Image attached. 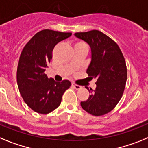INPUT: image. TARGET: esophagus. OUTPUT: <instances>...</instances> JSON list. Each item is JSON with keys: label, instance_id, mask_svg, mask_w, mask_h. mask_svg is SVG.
I'll list each match as a JSON object with an SVG mask.
<instances>
[{"label": "esophagus", "instance_id": "esophagus-1", "mask_svg": "<svg viewBox=\"0 0 148 148\" xmlns=\"http://www.w3.org/2000/svg\"><path fill=\"white\" fill-rule=\"evenodd\" d=\"M71 86L77 90L80 89V88H81V86H79V85H76L75 83H72V84H71Z\"/></svg>", "mask_w": 148, "mask_h": 148}]
</instances>
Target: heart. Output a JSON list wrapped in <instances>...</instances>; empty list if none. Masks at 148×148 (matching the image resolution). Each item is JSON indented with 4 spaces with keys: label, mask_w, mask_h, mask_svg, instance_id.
I'll return each mask as SVG.
<instances>
[{
    "label": "heart",
    "mask_w": 148,
    "mask_h": 148,
    "mask_svg": "<svg viewBox=\"0 0 148 148\" xmlns=\"http://www.w3.org/2000/svg\"><path fill=\"white\" fill-rule=\"evenodd\" d=\"M74 47H86V45L83 42H77L75 44Z\"/></svg>",
    "instance_id": "obj_1"
}]
</instances>
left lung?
<instances>
[{"label":"left lung","mask_w":148,"mask_h":148,"mask_svg":"<svg viewBox=\"0 0 148 148\" xmlns=\"http://www.w3.org/2000/svg\"><path fill=\"white\" fill-rule=\"evenodd\" d=\"M91 48V62L86 73L91 79H97L91 95L80 103L82 108L91 115L100 116L115 108L124 93L127 77L126 62L119 45L102 32L94 29L74 33Z\"/></svg>","instance_id":"obj_1"}]
</instances>
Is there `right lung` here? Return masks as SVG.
Listing matches in <instances>:
<instances>
[{"mask_svg": "<svg viewBox=\"0 0 148 148\" xmlns=\"http://www.w3.org/2000/svg\"><path fill=\"white\" fill-rule=\"evenodd\" d=\"M71 36V33L43 29L27 43L21 53L18 86L24 102L33 111L41 114L53 111L61 103L65 90L71 86L69 80L56 82L45 74L53 47Z\"/></svg>", "mask_w": 148, "mask_h": 148, "instance_id": "right-lung-1", "label": "right lung"}]
</instances>
